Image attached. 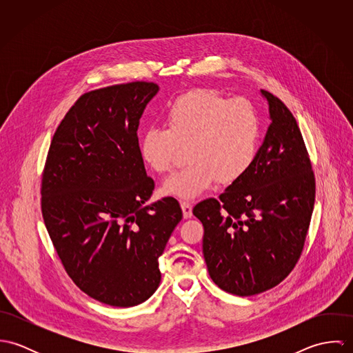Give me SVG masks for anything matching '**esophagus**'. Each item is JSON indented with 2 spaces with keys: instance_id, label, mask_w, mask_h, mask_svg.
I'll use <instances>...</instances> for the list:
<instances>
[{
  "instance_id": "obj_1",
  "label": "esophagus",
  "mask_w": 353,
  "mask_h": 353,
  "mask_svg": "<svg viewBox=\"0 0 353 353\" xmlns=\"http://www.w3.org/2000/svg\"><path fill=\"white\" fill-rule=\"evenodd\" d=\"M181 208H182V212H183V217H185V219H190V217L193 216V206H192L190 202H181Z\"/></svg>"
}]
</instances>
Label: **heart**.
<instances>
[{"label":"heart","instance_id":"1","mask_svg":"<svg viewBox=\"0 0 353 353\" xmlns=\"http://www.w3.org/2000/svg\"><path fill=\"white\" fill-rule=\"evenodd\" d=\"M165 129L151 128L140 141V153L152 171L171 170L179 147L190 161L163 185L167 196L193 200L219 181L230 185L252 167L259 139V118L252 103L228 99L210 88H193L164 111Z\"/></svg>","mask_w":353,"mask_h":353}]
</instances>
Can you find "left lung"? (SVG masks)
<instances>
[{
  "label": "left lung",
  "mask_w": 353,
  "mask_h": 353,
  "mask_svg": "<svg viewBox=\"0 0 353 353\" xmlns=\"http://www.w3.org/2000/svg\"><path fill=\"white\" fill-rule=\"evenodd\" d=\"M272 123L252 167L219 200L197 203L202 252L223 291L252 296L280 284L301 258L315 178L301 129L288 107L261 90Z\"/></svg>",
  "instance_id": "obj_1"
}]
</instances>
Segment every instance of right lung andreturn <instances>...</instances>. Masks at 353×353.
<instances>
[{"mask_svg": "<svg viewBox=\"0 0 353 353\" xmlns=\"http://www.w3.org/2000/svg\"><path fill=\"white\" fill-rule=\"evenodd\" d=\"M147 81L81 95L57 128L42 175V214L66 273L88 296L114 307L157 290L159 256L182 220L154 189L140 153V118L157 94Z\"/></svg>", "mask_w": 353, "mask_h": 353, "instance_id": "right-lung-1", "label": "right lung"}]
</instances>
